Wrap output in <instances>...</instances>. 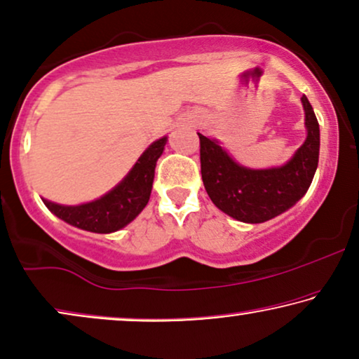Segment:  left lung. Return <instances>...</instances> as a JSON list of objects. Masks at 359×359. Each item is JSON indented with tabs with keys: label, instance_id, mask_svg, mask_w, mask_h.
Returning <instances> with one entry per match:
<instances>
[{
	"label": "left lung",
	"instance_id": "1",
	"mask_svg": "<svg viewBox=\"0 0 359 359\" xmlns=\"http://www.w3.org/2000/svg\"><path fill=\"white\" fill-rule=\"evenodd\" d=\"M307 137L286 163L253 170L230 156L219 140L203 134L201 175L209 198L222 212L247 224H262L291 209L311 186L318 165L320 129L311 102L301 97Z\"/></svg>",
	"mask_w": 359,
	"mask_h": 359
}]
</instances>
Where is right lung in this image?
<instances>
[{"label":"right lung","instance_id":"add662e5","mask_svg":"<svg viewBox=\"0 0 359 359\" xmlns=\"http://www.w3.org/2000/svg\"><path fill=\"white\" fill-rule=\"evenodd\" d=\"M166 140L168 137H161L149 145L126 178L101 198L78 205H63L42 199L43 204L52 214L73 227L95 233L117 232L130 224L149 204L155 166L163 154Z\"/></svg>","mask_w":359,"mask_h":359}]
</instances>
